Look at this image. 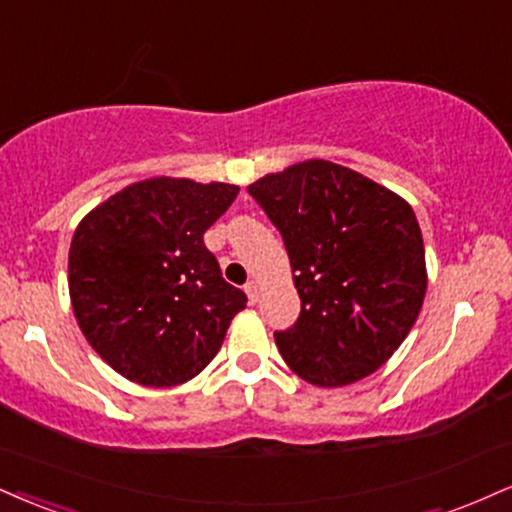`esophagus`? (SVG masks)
Returning <instances> with one entry per match:
<instances>
[{"label": "esophagus", "mask_w": 512, "mask_h": 512, "mask_svg": "<svg viewBox=\"0 0 512 512\" xmlns=\"http://www.w3.org/2000/svg\"><path fill=\"white\" fill-rule=\"evenodd\" d=\"M245 293H248L250 305H255L257 298H260V283H257V281H248V283H245Z\"/></svg>", "instance_id": "esophagus-1"}]
</instances>
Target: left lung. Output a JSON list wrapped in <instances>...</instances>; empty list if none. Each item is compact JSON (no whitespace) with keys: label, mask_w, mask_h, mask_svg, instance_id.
<instances>
[{"label":"left lung","mask_w":512,"mask_h":512,"mask_svg":"<svg viewBox=\"0 0 512 512\" xmlns=\"http://www.w3.org/2000/svg\"><path fill=\"white\" fill-rule=\"evenodd\" d=\"M279 229L300 317L274 341L324 389L369 377L396 353L427 293L422 231L403 197L348 166L307 159L248 186Z\"/></svg>","instance_id":"left-lung-1"}]
</instances>
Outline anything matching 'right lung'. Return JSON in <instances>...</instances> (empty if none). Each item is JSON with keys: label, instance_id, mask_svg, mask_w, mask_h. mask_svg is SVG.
Wrapping results in <instances>:
<instances>
[{"label": "right lung", "instance_id": "right-lung-1", "mask_svg": "<svg viewBox=\"0 0 512 512\" xmlns=\"http://www.w3.org/2000/svg\"><path fill=\"white\" fill-rule=\"evenodd\" d=\"M238 186L157 176L80 221L69 250L73 315L95 353L143 386L197 377L248 298L221 276L205 231Z\"/></svg>", "mask_w": 512, "mask_h": 512}]
</instances>
